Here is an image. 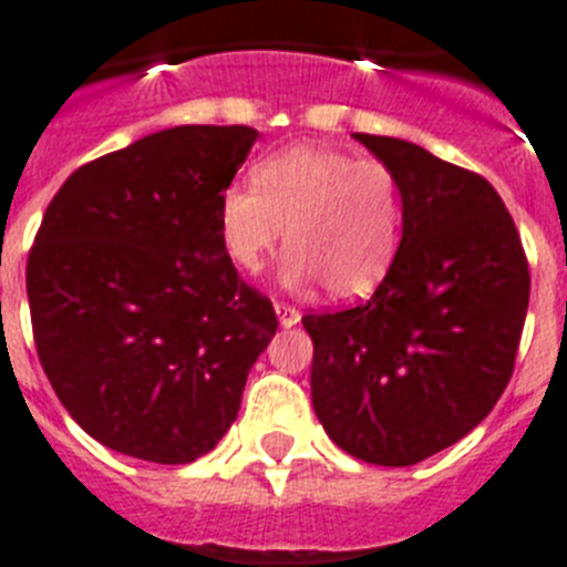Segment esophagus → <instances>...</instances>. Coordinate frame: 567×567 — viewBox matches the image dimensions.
Masks as SVG:
<instances>
[{"instance_id":"esophagus-1","label":"esophagus","mask_w":567,"mask_h":567,"mask_svg":"<svg viewBox=\"0 0 567 567\" xmlns=\"http://www.w3.org/2000/svg\"><path fill=\"white\" fill-rule=\"evenodd\" d=\"M274 308H277V317H279V324H282V328H290V324L299 322V311L293 308V305L277 302Z\"/></svg>"}]
</instances>
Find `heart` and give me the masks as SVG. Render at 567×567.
Instances as JSON below:
<instances>
[{
  "label": "heart",
  "mask_w": 567,
  "mask_h": 567,
  "mask_svg": "<svg viewBox=\"0 0 567 567\" xmlns=\"http://www.w3.org/2000/svg\"><path fill=\"white\" fill-rule=\"evenodd\" d=\"M219 236L245 274L288 245L282 277L322 282L331 297H368L388 277L400 250L405 202L388 162L337 147L297 145L250 167V185L219 196Z\"/></svg>",
  "instance_id": "obj_1"
}]
</instances>
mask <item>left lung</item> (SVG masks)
<instances>
[{
	"label": "left lung",
	"mask_w": 567,
	"mask_h": 567,
	"mask_svg": "<svg viewBox=\"0 0 567 567\" xmlns=\"http://www.w3.org/2000/svg\"><path fill=\"white\" fill-rule=\"evenodd\" d=\"M357 140L396 171L405 225L368 302L305 313L313 411L371 465L405 467L474 431L511 382L530 274L485 176L393 136Z\"/></svg>",
	"instance_id": "1"
}]
</instances>
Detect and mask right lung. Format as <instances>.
Here are the masks:
<instances>
[{
  "mask_svg": "<svg viewBox=\"0 0 567 567\" xmlns=\"http://www.w3.org/2000/svg\"><path fill=\"white\" fill-rule=\"evenodd\" d=\"M248 125H182L76 167L28 254L42 371L96 442L159 465L214 451L277 311L225 254Z\"/></svg>",
  "mask_w": 567,
  "mask_h": 567,
  "instance_id": "right-lung-1",
  "label": "right lung"
}]
</instances>
